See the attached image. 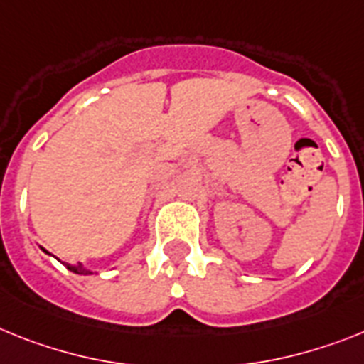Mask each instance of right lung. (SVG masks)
<instances>
[{"label": "right lung", "mask_w": 364, "mask_h": 364, "mask_svg": "<svg viewBox=\"0 0 364 364\" xmlns=\"http://www.w3.org/2000/svg\"><path fill=\"white\" fill-rule=\"evenodd\" d=\"M44 250V248H42ZM46 252V250H44ZM48 253V252H46ZM66 268H68V270H72L73 274H81V276H87V274H92V272L90 270H85L83 267H81V264H70V262H66Z\"/></svg>", "instance_id": "obj_1"}]
</instances>
